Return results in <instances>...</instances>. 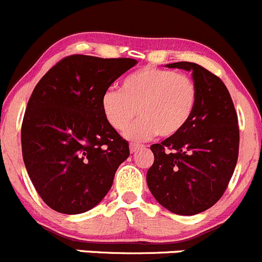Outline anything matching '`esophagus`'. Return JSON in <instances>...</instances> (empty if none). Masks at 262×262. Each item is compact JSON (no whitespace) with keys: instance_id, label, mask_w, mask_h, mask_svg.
<instances>
[{"instance_id":"34e87169","label":"esophagus","mask_w":262,"mask_h":262,"mask_svg":"<svg viewBox=\"0 0 262 262\" xmlns=\"http://www.w3.org/2000/svg\"><path fill=\"white\" fill-rule=\"evenodd\" d=\"M145 147L143 145H139V143H130V146H129V148H130V152H137L138 150H142V148Z\"/></svg>"}]
</instances>
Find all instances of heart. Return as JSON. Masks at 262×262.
I'll use <instances>...</instances> for the list:
<instances>
[{"label":"heart","instance_id":"1","mask_svg":"<svg viewBox=\"0 0 262 262\" xmlns=\"http://www.w3.org/2000/svg\"><path fill=\"white\" fill-rule=\"evenodd\" d=\"M199 92L194 80L170 70L146 67L130 73L120 90L108 89L101 98L104 119L115 130H124L129 139L155 136L173 137L189 124L196 108Z\"/></svg>","mask_w":262,"mask_h":262}]
</instances>
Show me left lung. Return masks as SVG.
Returning <instances> with one entry per match:
<instances>
[{
  "instance_id": "8db88e82",
  "label": "left lung",
  "mask_w": 262,
  "mask_h": 262,
  "mask_svg": "<svg viewBox=\"0 0 262 262\" xmlns=\"http://www.w3.org/2000/svg\"><path fill=\"white\" fill-rule=\"evenodd\" d=\"M167 67L191 71L199 99L180 133L151 145L155 159L146 180L164 208L191 216L216 204L229 185L238 161V116L230 93L216 75L196 63Z\"/></svg>"
}]
</instances>
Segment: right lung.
<instances>
[{
  "mask_svg": "<svg viewBox=\"0 0 262 262\" xmlns=\"http://www.w3.org/2000/svg\"><path fill=\"white\" fill-rule=\"evenodd\" d=\"M136 64L132 58L75 54L33 89L21 124V152L36 191L54 211L84 213L111 189L129 145L104 119L101 98Z\"/></svg>",
  "mask_w": 262,
  "mask_h": 262,
  "instance_id": "1",
  "label": "right lung"
}]
</instances>
